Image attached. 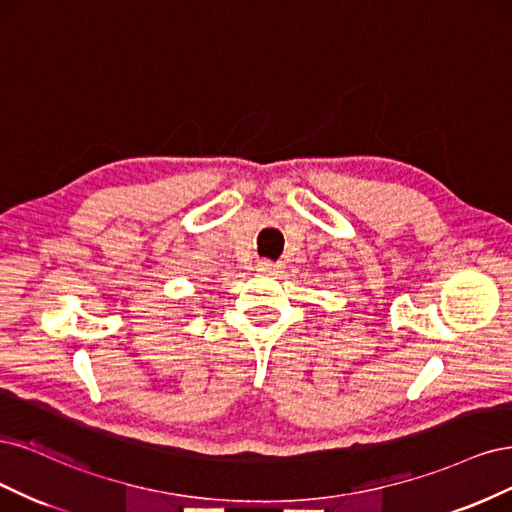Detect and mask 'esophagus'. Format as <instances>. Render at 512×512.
Returning a JSON list of instances; mask_svg holds the SVG:
<instances>
[{
	"instance_id": "esophagus-1",
	"label": "esophagus",
	"mask_w": 512,
	"mask_h": 512,
	"mask_svg": "<svg viewBox=\"0 0 512 512\" xmlns=\"http://www.w3.org/2000/svg\"><path fill=\"white\" fill-rule=\"evenodd\" d=\"M280 268H283V266H280V263L270 261V259H263V261L257 263V270H259L261 274H278Z\"/></svg>"
}]
</instances>
